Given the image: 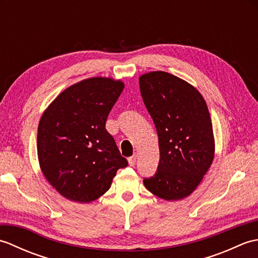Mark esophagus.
Returning a JSON list of instances; mask_svg holds the SVG:
<instances>
[{"mask_svg": "<svg viewBox=\"0 0 258 258\" xmlns=\"http://www.w3.org/2000/svg\"><path fill=\"white\" fill-rule=\"evenodd\" d=\"M136 160H138V156L136 155H133V156H131L130 158H128V164L131 166H134L135 164H136Z\"/></svg>", "mask_w": 258, "mask_h": 258, "instance_id": "1", "label": "esophagus"}]
</instances>
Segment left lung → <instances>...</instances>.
Returning <instances> with one entry per match:
<instances>
[{"instance_id":"obj_1","label":"left lung","mask_w":258,"mask_h":258,"mask_svg":"<svg viewBox=\"0 0 258 258\" xmlns=\"http://www.w3.org/2000/svg\"><path fill=\"white\" fill-rule=\"evenodd\" d=\"M140 90L160 147L157 171L143 183L160 199H185L200 185L215 152L206 102L193 85L163 71L141 75Z\"/></svg>"}]
</instances>
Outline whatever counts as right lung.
I'll return each instance as SVG.
<instances>
[{"label": "right lung", "instance_id": "obj_1", "mask_svg": "<svg viewBox=\"0 0 258 258\" xmlns=\"http://www.w3.org/2000/svg\"><path fill=\"white\" fill-rule=\"evenodd\" d=\"M124 89L122 81L92 78L68 87L43 113L37 157L47 182L65 199L97 200L111 187L117 169L127 166L105 128Z\"/></svg>", "mask_w": 258, "mask_h": 258}]
</instances>
